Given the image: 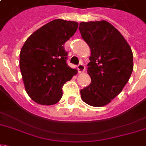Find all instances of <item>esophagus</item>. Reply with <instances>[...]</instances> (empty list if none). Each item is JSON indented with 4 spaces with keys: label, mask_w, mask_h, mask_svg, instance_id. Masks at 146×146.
<instances>
[{
    "label": "esophagus",
    "mask_w": 146,
    "mask_h": 146,
    "mask_svg": "<svg viewBox=\"0 0 146 146\" xmlns=\"http://www.w3.org/2000/svg\"><path fill=\"white\" fill-rule=\"evenodd\" d=\"M78 72L79 73H82V72H84L85 71V66L84 65V64H79L78 65Z\"/></svg>",
    "instance_id": "1"
}]
</instances>
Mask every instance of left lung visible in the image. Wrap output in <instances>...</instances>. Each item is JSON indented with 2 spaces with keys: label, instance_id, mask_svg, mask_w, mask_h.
I'll return each mask as SVG.
<instances>
[{
  "label": "left lung",
  "instance_id": "8db88e82",
  "mask_svg": "<svg viewBox=\"0 0 146 146\" xmlns=\"http://www.w3.org/2000/svg\"><path fill=\"white\" fill-rule=\"evenodd\" d=\"M82 38L91 49L88 73L92 82L81 90L83 102L94 107L110 103L133 71L132 51L119 31L106 21L81 22Z\"/></svg>",
  "mask_w": 146,
  "mask_h": 146
}]
</instances>
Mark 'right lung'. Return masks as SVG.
I'll return each mask as SVG.
<instances>
[{"label":"right lung","mask_w":146,"mask_h":146,"mask_svg":"<svg viewBox=\"0 0 146 146\" xmlns=\"http://www.w3.org/2000/svg\"><path fill=\"white\" fill-rule=\"evenodd\" d=\"M78 27L75 21L54 20L35 31L20 53V69L27 95L40 105L51 106L62 97V86L76 69L67 64L64 43Z\"/></svg>","instance_id":"add662e5"}]
</instances>
